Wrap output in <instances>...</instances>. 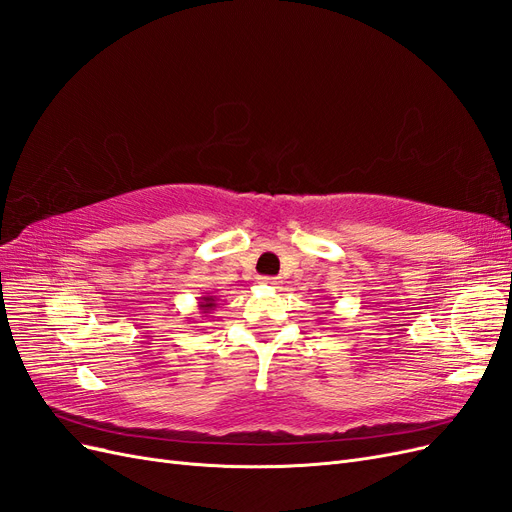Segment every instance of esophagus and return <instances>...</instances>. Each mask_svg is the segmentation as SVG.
Returning <instances> with one entry per match:
<instances>
[{
	"instance_id": "34e87169",
	"label": "esophagus",
	"mask_w": 512,
	"mask_h": 512,
	"mask_svg": "<svg viewBox=\"0 0 512 512\" xmlns=\"http://www.w3.org/2000/svg\"><path fill=\"white\" fill-rule=\"evenodd\" d=\"M262 284H265V286H271V288H280V280H277V277H262V280H260Z\"/></svg>"
}]
</instances>
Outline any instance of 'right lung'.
Instances as JSON below:
<instances>
[{"instance_id":"right-lung-1","label":"right lung","mask_w":512,"mask_h":512,"mask_svg":"<svg viewBox=\"0 0 512 512\" xmlns=\"http://www.w3.org/2000/svg\"><path fill=\"white\" fill-rule=\"evenodd\" d=\"M215 307H218V299L209 297V294H207V297L198 299V309H200V314H203V316H209Z\"/></svg>"}]
</instances>
